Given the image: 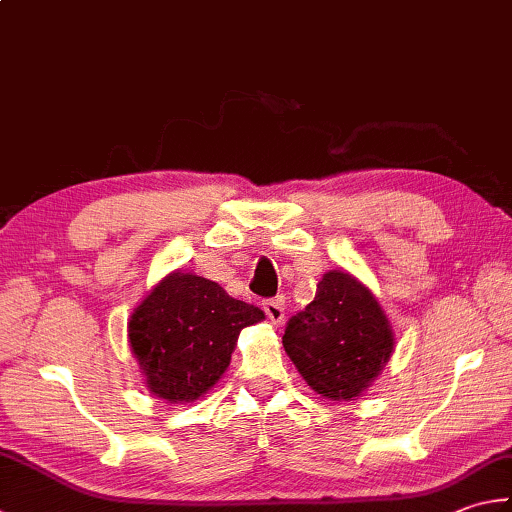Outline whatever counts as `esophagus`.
Masks as SVG:
<instances>
[{
    "instance_id": "esophagus-1",
    "label": "esophagus",
    "mask_w": 512,
    "mask_h": 512,
    "mask_svg": "<svg viewBox=\"0 0 512 512\" xmlns=\"http://www.w3.org/2000/svg\"><path fill=\"white\" fill-rule=\"evenodd\" d=\"M263 307H265L267 318L274 325H281L285 321V303H283V298H272V301H267Z\"/></svg>"
}]
</instances>
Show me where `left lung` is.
Instances as JSON below:
<instances>
[{"mask_svg":"<svg viewBox=\"0 0 512 512\" xmlns=\"http://www.w3.org/2000/svg\"><path fill=\"white\" fill-rule=\"evenodd\" d=\"M283 347L316 394L327 401H354L388 365L394 332L359 278L330 269L314 301L289 318Z\"/></svg>","mask_w":512,"mask_h":512,"instance_id":"8db88e82","label":"left lung"}]
</instances>
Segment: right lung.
<instances>
[{"instance_id": "add662e5", "label": "right lung", "mask_w": 512, "mask_h": 512, "mask_svg": "<svg viewBox=\"0 0 512 512\" xmlns=\"http://www.w3.org/2000/svg\"><path fill=\"white\" fill-rule=\"evenodd\" d=\"M263 318V310L236 301L218 283L176 269L142 298L127 332L147 390L187 406L225 374L240 330Z\"/></svg>"}]
</instances>
